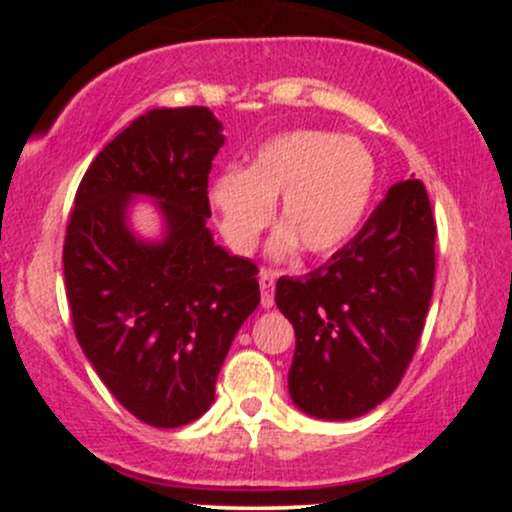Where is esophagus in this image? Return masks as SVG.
Instances as JSON below:
<instances>
[{"mask_svg":"<svg viewBox=\"0 0 512 512\" xmlns=\"http://www.w3.org/2000/svg\"><path fill=\"white\" fill-rule=\"evenodd\" d=\"M274 269H262L260 272V289H262V308H272L274 305Z\"/></svg>","mask_w":512,"mask_h":512,"instance_id":"esophagus-1","label":"esophagus"}]
</instances>
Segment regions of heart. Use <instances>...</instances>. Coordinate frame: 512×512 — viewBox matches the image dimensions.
I'll list each match as a JSON object with an SVG mask.
<instances>
[{
	"instance_id": "b5f03b06",
	"label": "heart",
	"mask_w": 512,
	"mask_h": 512,
	"mask_svg": "<svg viewBox=\"0 0 512 512\" xmlns=\"http://www.w3.org/2000/svg\"><path fill=\"white\" fill-rule=\"evenodd\" d=\"M375 185V163L358 139L325 129H291L267 139L245 170H226L209 185L231 248L250 252L272 221L279 199V233L272 252L330 255L356 233Z\"/></svg>"
}]
</instances>
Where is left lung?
<instances>
[{
	"mask_svg": "<svg viewBox=\"0 0 512 512\" xmlns=\"http://www.w3.org/2000/svg\"><path fill=\"white\" fill-rule=\"evenodd\" d=\"M433 245L424 182L404 180L330 262L276 281L274 301L296 332L289 395L298 409L349 421L395 392L424 332Z\"/></svg>",
	"mask_w": 512,
	"mask_h": 512,
	"instance_id": "1",
	"label": "left lung"
}]
</instances>
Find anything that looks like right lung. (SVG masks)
<instances>
[{"mask_svg":"<svg viewBox=\"0 0 512 512\" xmlns=\"http://www.w3.org/2000/svg\"><path fill=\"white\" fill-rule=\"evenodd\" d=\"M209 108L139 115L86 170L64 238L74 332L117 402L144 424L178 428L214 402L228 349L260 305L257 267L207 228V185L226 142ZM151 198L161 239L128 226Z\"/></svg>","mask_w":512,"mask_h":512,"instance_id":"right-lung-1","label":"right lung"}]
</instances>
